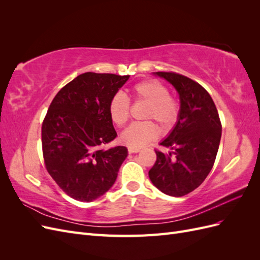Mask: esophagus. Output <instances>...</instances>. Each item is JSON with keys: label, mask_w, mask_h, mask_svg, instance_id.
I'll return each mask as SVG.
<instances>
[{"label": "esophagus", "mask_w": 260, "mask_h": 260, "mask_svg": "<svg viewBox=\"0 0 260 260\" xmlns=\"http://www.w3.org/2000/svg\"><path fill=\"white\" fill-rule=\"evenodd\" d=\"M128 152L130 154H135V153H139L140 152V148H137V147H128Z\"/></svg>", "instance_id": "obj_1"}]
</instances>
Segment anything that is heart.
I'll use <instances>...</instances> for the list:
<instances>
[{
  "mask_svg": "<svg viewBox=\"0 0 260 260\" xmlns=\"http://www.w3.org/2000/svg\"><path fill=\"white\" fill-rule=\"evenodd\" d=\"M132 94L136 101L148 104L144 117L155 119L162 128H170L179 116L178 102L169 95V89L155 79L143 80L132 86ZM108 113L117 125H123L130 117V101L123 93L114 94L109 101ZM158 136V129L153 121L133 122L120 136V141L130 147H142Z\"/></svg>",
  "mask_w": 260,
  "mask_h": 260,
  "instance_id": "obj_1",
  "label": "heart"
}]
</instances>
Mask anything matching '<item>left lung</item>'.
<instances>
[{"mask_svg":"<svg viewBox=\"0 0 260 260\" xmlns=\"http://www.w3.org/2000/svg\"><path fill=\"white\" fill-rule=\"evenodd\" d=\"M155 75L175 86L180 111L175 128L160 143L171 152L155 151L157 158L148 177L162 193L180 198L194 191L208 176L218 153L222 127L214 101L200 83L176 73Z\"/></svg>","mask_w":260,"mask_h":260,"instance_id":"1","label":"left lung"}]
</instances>
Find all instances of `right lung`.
<instances>
[{
    "instance_id": "obj_1",
    "label": "right lung",
    "mask_w": 260,
    "mask_h": 260,
    "mask_svg": "<svg viewBox=\"0 0 260 260\" xmlns=\"http://www.w3.org/2000/svg\"><path fill=\"white\" fill-rule=\"evenodd\" d=\"M130 76L84 73L55 95L42 123L45 168L68 196L92 202L113 186L128 155L104 149L117 137L109 101Z\"/></svg>"
}]
</instances>
